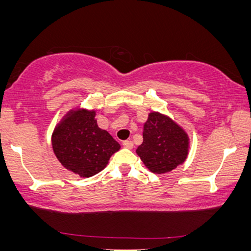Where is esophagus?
<instances>
[{
  "label": "esophagus",
  "mask_w": 251,
  "mask_h": 251,
  "mask_svg": "<svg viewBox=\"0 0 251 251\" xmlns=\"http://www.w3.org/2000/svg\"><path fill=\"white\" fill-rule=\"evenodd\" d=\"M123 146H125L126 149L131 150L133 147V143L131 142V140H125V142H123Z\"/></svg>",
  "instance_id": "esophagus-1"
}]
</instances>
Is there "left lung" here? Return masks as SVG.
Segmentation results:
<instances>
[{"mask_svg": "<svg viewBox=\"0 0 251 251\" xmlns=\"http://www.w3.org/2000/svg\"><path fill=\"white\" fill-rule=\"evenodd\" d=\"M136 152L152 173H168L186 159L188 137L173 120L153 112L144 125L143 144Z\"/></svg>", "mask_w": 251, "mask_h": 251, "instance_id": "1", "label": "left lung"}]
</instances>
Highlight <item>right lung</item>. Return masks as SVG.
I'll return each mask as SVG.
<instances>
[{
	"label": "right lung",
	"mask_w": 251,
	"mask_h": 251,
	"mask_svg": "<svg viewBox=\"0 0 251 251\" xmlns=\"http://www.w3.org/2000/svg\"><path fill=\"white\" fill-rule=\"evenodd\" d=\"M95 112L77 109L54 129L52 149L57 159L68 170L81 177L98 174L109 157L120 150V144L98 126Z\"/></svg>",
	"instance_id": "add662e5"
}]
</instances>
